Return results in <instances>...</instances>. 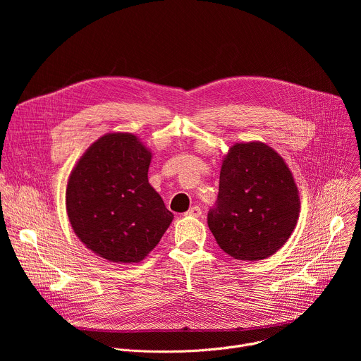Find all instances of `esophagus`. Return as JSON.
<instances>
[{"label": "esophagus", "mask_w": 361, "mask_h": 361, "mask_svg": "<svg viewBox=\"0 0 361 361\" xmlns=\"http://www.w3.org/2000/svg\"><path fill=\"white\" fill-rule=\"evenodd\" d=\"M202 214V210L198 207V205H194V207H191L187 213H185V216H188V217H200Z\"/></svg>", "instance_id": "1"}]
</instances>
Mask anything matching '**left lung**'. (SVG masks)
<instances>
[{
    "instance_id": "obj_1",
    "label": "left lung",
    "mask_w": 361,
    "mask_h": 361,
    "mask_svg": "<svg viewBox=\"0 0 361 361\" xmlns=\"http://www.w3.org/2000/svg\"><path fill=\"white\" fill-rule=\"evenodd\" d=\"M300 216L293 173L280 154L262 141L235 142L220 171L217 205L209 227L235 260H264L290 238Z\"/></svg>"
}]
</instances>
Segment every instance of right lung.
I'll list each match as a JSON object with an SVG mask.
<instances>
[{"instance_id": "obj_1", "label": "right lung", "mask_w": 361, "mask_h": 361, "mask_svg": "<svg viewBox=\"0 0 361 361\" xmlns=\"http://www.w3.org/2000/svg\"><path fill=\"white\" fill-rule=\"evenodd\" d=\"M152 152L131 133H107L75 163L66 210L80 241L117 264L142 262L174 216L148 183Z\"/></svg>"}]
</instances>
